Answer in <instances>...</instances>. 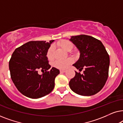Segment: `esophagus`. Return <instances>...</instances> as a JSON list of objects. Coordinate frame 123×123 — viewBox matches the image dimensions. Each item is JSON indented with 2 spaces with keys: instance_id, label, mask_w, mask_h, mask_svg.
<instances>
[{
  "instance_id": "34e87169",
  "label": "esophagus",
  "mask_w": 123,
  "mask_h": 123,
  "mask_svg": "<svg viewBox=\"0 0 123 123\" xmlns=\"http://www.w3.org/2000/svg\"><path fill=\"white\" fill-rule=\"evenodd\" d=\"M67 72V70H60V73H65Z\"/></svg>"
}]
</instances>
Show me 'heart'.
Returning <instances> with one entry per match:
<instances>
[{
  "instance_id": "obj_1",
  "label": "heart",
  "mask_w": 123,
  "mask_h": 123,
  "mask_svg": "<svg viewBox=\"0 0 123 123\" xmlns=\"http://www.w3.org/2000/svg\"><path fill=\"white\" fill-rule=\"evenodd\" d=\"M58 45L64 50L68 51H70L73 48V43L68 40H60L58 43ZM54 52V47L53 46H50L46 54L47 58L49 60H51L53 58ZM73 61L74 60L72 58H69L64 60H56L54 63V66L60 69H65L69 66V65L73 63Z\"/></svg>"
}]
</instances>
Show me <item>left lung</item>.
I'll return each mask as SVG.
<instances>
[{
    "instance_id": "8db88e82",
    "label": "left lung",
    "mask_w": 123,
    "mask_h": 123,
    "mask_svg": "<svg viewBox=\"0 0 123 123\" xmlns=\"http://www.w3.org/2000/svg\"><path fill=\"white\" fill-rule=\"evenodd\" d=\"M72 41L80 52V56L73 65L83 74L75 72L70 80L71 90L80 95H95L105 85L109 75L110 58L105 46L100 40L85 35L71 37Z\"/></svg>"
}]
</instances>
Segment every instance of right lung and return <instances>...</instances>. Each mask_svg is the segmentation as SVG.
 Returning <instances> with one entry per match:
<instances>
[{
	"instance_id": "right-lung-1",
	"label": "right lung",
	"mask_w": 123,
	"mask_h": 123,
	"mask_svg": "<svg viewBox=\"0 0 123 123\" xmlns=\"http://www.w3.org/2000/svg\"><path fill=\"white\" fill-rule=\"evenodd\" d=\"M53 41H29L17 48L12 55L9 62L12 80L25 96L40 98L54 88L55 78L60 71L54 67L49 69L51 66L46 56ZM38 69L44 70L43 75L38 74Z\"/></svg>"
}]
</instances>
